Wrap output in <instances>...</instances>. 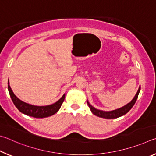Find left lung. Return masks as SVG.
Listing matches in <instances>:
<instances>
[{
  "instance_id": "1",
  "label": "left lung",
  "mask_w": 156,
  "mask_h": 156,
  "mask_svg": "<svg viewBox=\"0 0 156 156\" xmlns=\"http://www.w3.org/2000/svg\"><path fill=\"white\" fill-rule=\"evenodd\" d=\"M140 91V86L139 87V88L138 90L137 93L136 94L135 97H133V99L129 103H128L127 104L124 105L123 107L120 108L119 109H116V110H112V111H103V110H98V109H96L94 108L92 105L90 104V103L88 102V101L87 100V103L89 106L90 109L92 112V113L94 114L99 117H101V118H104V119H116L119 118L120 116H122L125 115V114H127L128 112H129L131 109L132 108L133 105L135 104V103L136 101V100L138 99L139 92Z\"/></svg>"
}]
</instances>
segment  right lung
Returning <instances> with one entry per match:
<instances>
[{
    "label": "right lung",
    "mask_w": 156,
    "mask_h": 156,
    "mask_svg": "<svg viewBox=\"0 0 156 156\" xmlns=\"http://www.w3.org/2000/svg\"><path fill=\"white\" fill-rule=\"evenodd\" d=\"M8 90H9L11 99H12L13 104L15 105L18 110L20 112L26 114L27 116L34 117V118H46V117L53 115L58 112L65 99L64 94L53 104L46 106H37L29 104V103H27L19 99L13 92L9 86V81H8Z\"/></svg>",
    "instance_id": "obj_1"
}]
</instances>
